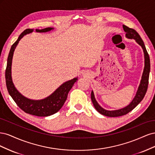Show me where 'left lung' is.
Returning <instances> with one entry per match:
<instances>
[{
	"instance_id": "left-lung-1",
	"label": "left lung",
	"mask_w": 155,
	"mask_h": 155,
	"mask_svg": "<svg viewBox=\"0 0 155 155\" xmlns=\"http://www.w3.org/2000/svg\"><path fill=\"white\" fill-rule=\"evenodd\" d=\"M123 28L125 32L126 33L125 36L127 38L131 39H133L136 40L137 43L139 45L142 46L143 51V54H144L145 66H144L143 72L142 74L141 81H140V84L138 87V91L137 94H136L135 97H134L133 101L130 103V104L129 105L123 108V109L115 110H107L104 109V108H102L99 104H97V102L95 99L94 95V92L93 91H92L91 100L94 106L95 107V109L98 112H100V114L106 116H109V117H118L121 116H124L127 114L130 111L133 110L134 108L137 107L143 100V98L145 95V93L147 92V87H148L149 77V72H150V59H149V56L147 51V50L145 48L143 41H142V38L140 37V35L138 34L137 31L135 30L133 28H130L127 27L125 25H123Z\"/></svg>"
}]
</instances>
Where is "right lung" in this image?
Wrapping results in <instances>:
<instances>
[{
    "label": "right lung",
    "instance_id": "1",
    "mask_svg": "<svg viewBox=\"0 0 155 155\" xmlns=\"http://www.w3.org/2000/svg\"><path fill=\"white\" fill-rule=\"evenodd\" d=\"M53 28H46L44 29H36V32H47L53 30ZM34 30L26 29L21 33L17 40L12 46L10 53L8 55L7 66L5 72L6 83L8 91L16 104L21 109L26 113L37 116H48L58 112L64 105L66 101L68 93L73 87L75 82L78 80V78H75L71 80L62 84L56 89L50 96L41 100H30L22 96L14 86L12 79V63L13 55L17 44L24 35L31 33Z\"/></svg>",
    "mask_w": 155,
    "mask_h": 155
}]
</instances>
